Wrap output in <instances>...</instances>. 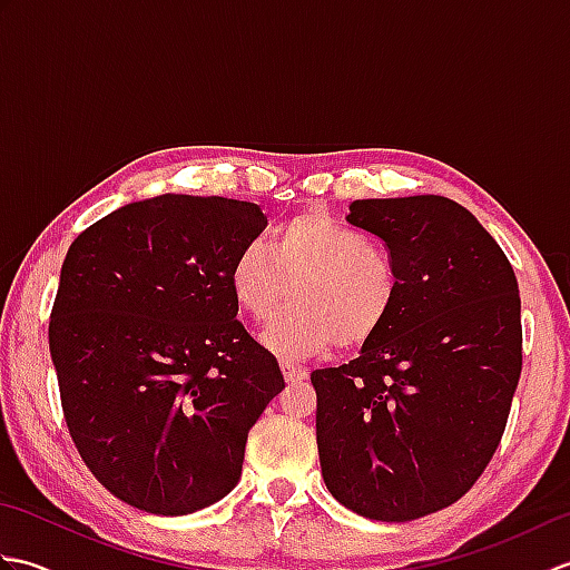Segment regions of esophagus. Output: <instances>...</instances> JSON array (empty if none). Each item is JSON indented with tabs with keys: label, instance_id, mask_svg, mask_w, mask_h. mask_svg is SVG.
Returning <instances> with one entry per match:
<instances>
[{
	"label": "esophagus",
	"instance_id": "esophagus-1",
	"mask_svg": "<svg viewBox=\"0 0 570 570\" xmlns=\"http://www.w3.org/2000/svg\"><path fill=\"white\" fill-rule=\"evenodd\" d=\"M282 372H284L286 382H304L308 377V370L301 365H294L292 360H282Z\"/></svg>",
	"mask_w": 570,
	"mask_h": 570
}]
</instances>
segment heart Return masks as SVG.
Segmentation results:
<instances>
[{
	"label": "heart",
	"mask_w": 570,
	"mask_h": 570,
	"mask_svg": "<svg viewBox=\"0 0 570 570\" xmlns=\"http://www.w3.org/2000/svg\"><path fill=\"white\" fill-rule=\"evenodd\" d=\"M266 250L242 249L227 282L235 304L257 323L272 321L292 292L294 306L264 333L274 353L301 357L333 343L355 350L392 318L402 294L399 266L362 229L325 213H304L278 225Z\"/></svg>",
	"instance_id": "b5f03b06"
}]
</instances>
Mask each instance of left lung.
<instances>
[{
	"mask_svg": "<svg viewBox=\"0 0 570 570\" xmlns=\"http://www.w3.org/2000/svg\"><path fill=\"white\" fill-rule=\"evenodd\" d=\"M347 223L384 242L402 294L360 357L311 372L321 470L347 510L411 522L463 498L498 451L522 301L502 247L455 200H355Z\"/></svg>",
	"mask_w": 570,
	"mask_h": 570,
	"instance_id": "8db88e82",
	"label": "left lung"
}]
</instances>
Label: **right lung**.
<instances>
[{
    "label": "right lung",
    "mask_w": 570,
    "mask_h": 570,
    "mask_svg": "<svg viewBox=\"0 0 570 570\" xmlns=\"http://www.w3.org/2000/svg\"><path fill=\"white\" fill-rule=\"evenodd\" d=\"M264 227L254 203L166 193L82 229L60 266L48 347L70 439L137 510L180 517L223 500L284 390L227 282Z\"/></svg>",
    "instance_id": "add662e5"
}]
</instances>
